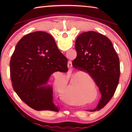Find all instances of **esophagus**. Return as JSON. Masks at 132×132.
I'll list each match as a JSON object with an SVG mask.
<instances>
[{
  "instance_id": "1",
  "label": "esophagus",
  "mask_w": 132,
  "mask_h": 132,
  "mask_svg": "<svg viewBox=\"0 0 132 132\" xmlns=\"http://www.w3.org/2000/svg\"><path fill=\"white\" fill-rule=\"evenodd\" d=\"M68 67L69 68H71V67H72V63H71V61H68Z\"/></svg>"
}]
</instances>
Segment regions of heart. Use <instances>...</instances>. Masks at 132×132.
<instances>
[{
    "instance_id": "obj_1",
    "label": "heart",
    "mask_w": 132,
    "mask_h": 132,
    "mask_svg": "<svg viewBox=\"0 0 132 132\" xmlns=\"http://www.w3.org/2000/svg\"><path fill=\"white\" fill-rule=\"evenodd\" d=\"M66 79L70 83V87L75 88L74 94L78 97H87L93 94L92 84L94 87L96 88L94 80L88 73L84 71H70L67 75ZM70 98L69 97V98Z\"/></svg>"
}]
</instances>
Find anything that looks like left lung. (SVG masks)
<instances>
[{
  "label": "left lung",
  "mask_w": 132,
  "mask_h": 132,
  "mask_svg": "<svg viewBox=\"0 0 132 132\" xmlns=\"http://www.w3.org/2000/svg\"><path fill=\"white\" fill-rule=\"evenodd\" d=\"M75 48L77 57L72 65L87 73L99 87L101 98L93 111L99 110L106 105L117 88L120 77L119 57L110 40L95 31L80 34Z\"/></svg>",
  "instance_id": "8db88e82"
}]
</instances>
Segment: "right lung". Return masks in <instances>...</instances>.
<instances>
[{"label": "right lung", "mask_w": 132, "mask_h": 132, "mask_svg": "<svg viewBox=\"0 0 132 132\" xmlns=\"http://www.w3.org/2000/svg\"><path fill=\"white\" fill-rule=\"evenodd\" d=\"M57 71H68V59L51 35L37 31L18 42L10 59V77L15 92L27 105L36 111H59L53 103L52 86L46 85Z\"/></svg>", "instance_id": "1"}]
</instances>
